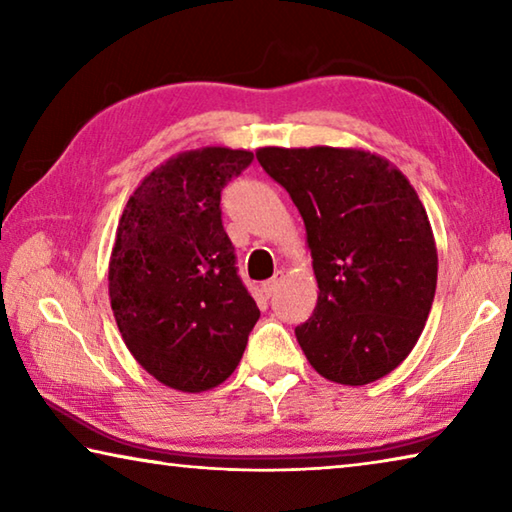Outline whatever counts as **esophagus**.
Wrapping results in <instances>:
<instances>
[{"mask_svg":"<svg viewBox=\"0 0 512 512\" xmlns=\"http://www.w3.org/2000/svg\"><path fill=\"white\" fill-rule=\"evenodd\" d=\"M282 280H284V273H282V271H275V275L271 277V280H268V282H264V284H262V289H264V293H266L268 298H271L273 293H275L277 289H280Z\"/></svg>","mask_w":512,"mask_h":512,"instance_id":"esophagus-1","label":"esophagus"}]
</instances>
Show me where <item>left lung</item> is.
Here are the masks:
<instances>
[{
	"mask_svg": "<svg viewBox=\"0 0 512 512\" xmlns=\"http://www.w3.org/2000/svg\"><path fill=\"white\" fill-rule=\"evenodd\" d=\"M305 221L318 302L296 339L318 375L345 386L409 357L438 280L427 210L395 164L361 149H257Z\"/></svg>",
	"mask_w": 512,
	"mask_h": 512,
	"instance_id": "8db88e82",
	"label": "left lung"
}]
</instances>
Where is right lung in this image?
<instances>
[{"mask_svg": "<svg viewBox=\"0 0 512 512\" xmlns=\"http://www.w3.org/2000/svg\"><path fill=\"white\" fill-rule=\"evenodd\" d=\"M253 153L203 146L162 162L121 212L108 268L126 348L160 384L203 393L239 366L259 318L221 223V189Z\"/></svg>", "mask_w": 512, "mask_h": 512, "instance_id": "right-lung-1", "label": "right lung"}]
</instances>
